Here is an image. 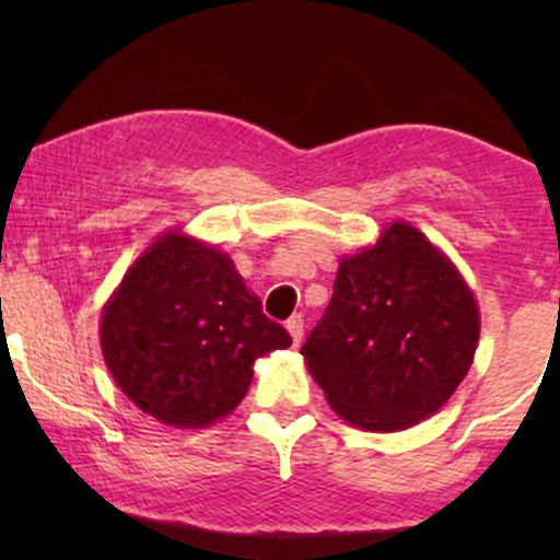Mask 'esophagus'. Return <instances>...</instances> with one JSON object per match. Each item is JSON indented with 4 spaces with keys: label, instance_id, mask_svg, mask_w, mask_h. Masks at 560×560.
I'll list each match as a JSON object with an SVG mask.
<instances>
[{
    "label": "esophagus",
    "instance_id": "obj_1",
    "mask_svg": "<svg viewBox=\"0 0 560 560\" xmlns=\"http://www.w3.org/2000/svg\"><path fill=\"white\" fill-rule=\"evenodd\" d=\"M287 331L292 334V342L300 345L302 342V316H292L287 320Z\"/></svg>",
    "mask_w": 560,
    "mask_h": 560
}]
</instances>
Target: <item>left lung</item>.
Segmentation results:
<instances>
[{"instance_id":"8db88e82","label":"left lung","mask_w":560,"mask_h":560,"mask_svg":"<svg viewBox=\"0 0 560 560\" xmlns=\"http://www.w3.org/2000/svg\"><path fill=\"white\" fill-rule=\"evenodd\" d=\"M479 326L453 260L419 229L392 221L376 244L339 262L334 298L300 352L339 419L402 432L458 389Z\"/></svg>"}]
</instances>
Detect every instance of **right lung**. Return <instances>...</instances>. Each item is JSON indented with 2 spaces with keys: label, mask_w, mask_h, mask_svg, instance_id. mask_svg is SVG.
Segmentation results:
<instances>
[{
  "label": "right lung",
  "mask_w": 560,
  "mask_h": 560,
  "mask_svg": "<svg viewBox=\"0 0 560 560\" xmlns=\"http://www.w3.org/2000/svg\"><path fill=\"white\" fill-rule=\"evenodd\" d=\"M107 371L139 410L165 427L202 429L229 416L258 358L292 345L258 294L213 244L160 234L102 307Z\"/></svg>",
  "instance_id": "add662e5"
}]
</instances>
